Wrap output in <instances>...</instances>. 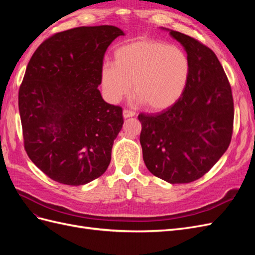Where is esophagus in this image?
<instances>
[{"label":"esophagus","instance_id":"34e87169","mask_svg":"<svg viewBox=\"0 0 255 255\" xmlns=\"http://www.w3.org/2000/svg\"><path fill=\"white\" fill-rule=\"evenodd\" d=\"M122 114L125 118H129V117H133V116H135V113L133 111H129V110H123Z\"/></svg>","mask_w":255,"mask_h":255}]
</instances>
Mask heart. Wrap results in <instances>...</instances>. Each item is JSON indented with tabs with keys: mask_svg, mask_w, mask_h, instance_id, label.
<instances>
[{
	"mask_svg": "<svg viewBox=\"0 0 255 255\" xmlns=\"http://www.w3.org/2000/svg\"><path fill=\"white\" fill-rule=\"evenodd\" d=\"M189 70V58L183 50L164 41L137 40L115 52V66L102 68V89L110 102L117 103L133 84L138 103L161 111L180 99Z\"/></svg>",
	"mask_w": 255,
	"mask_h": 255,
	"instance_id": "obj_1",
	"label": "heart"
}]
</instances>
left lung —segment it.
<instances>
[{"label": "left lung", "instance_id": "8db88e82", "mask_svg": "<svg viewBox=\"0 0 255 255\" xmlns=\"http://www.w3.org/2000/svg\"><path fill=\"white\" fill-rule=\"evenodd\" d=\"M167 30L187 53L189 78L172 106L138 116L140 144L144 164L152 174L170 184H184L210 171L229 148L234 103L216 54L195 38Z\"/></svg>", "mask_w": 255, "mask_h": 255}]
</instances>
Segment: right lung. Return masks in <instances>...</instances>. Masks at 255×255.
<instances>
[{"label":"right lung","mask_w":255,"mask_h":255,"mask_svg":"<svg viewBox=\"0 0 255 255\" xmlns=\"http://www.w3.org/2000/svg\"><path fill=\"white\" fill-rule=\"evenodd\" d=\"M122 35L113 25L71 28L44 40L29 60L19 89L24 148L54 181L87 184L111 163L122 109L106 103L98 86L104 54Z\"/></svg>","instance_id":"right-lung-1"}]
</instances>
